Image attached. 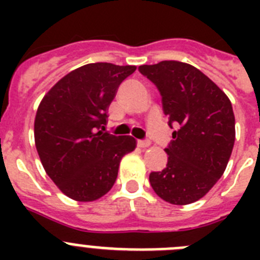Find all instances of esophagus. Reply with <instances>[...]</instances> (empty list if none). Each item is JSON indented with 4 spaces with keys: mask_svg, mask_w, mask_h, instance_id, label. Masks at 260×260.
Here are the masks:
<instances>
[{
    "mask_svg": "<svg viewBox=\"0 0 260 260\" xmlns=\"http://www.w3.org/2000/svg\"><path fill=\"white\" fill-rule=\"evenodd\" d=\"M150 141H138V146L141 148H147V147H150Z\"/></svg>",
    "mask_w": 260,
    "mask_h": 260,
    "instance_id": "34e87169",
    "label": "esophagus"
}]
</instances>
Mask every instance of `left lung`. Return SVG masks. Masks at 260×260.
I'll use <instances>...</instances> for the list:
<instances>
[{
    "mask_svg": "<svg viewBox=\"0 0 260 260\" xmlns=\"http://www.w3.org/2000/svg\"><path fill=\"white\" fill-rule=\"evenodd\" d=\"M157 87L173 128L167 167L150 174L153 191L177 206L194 203L213 187L228 165L236 139L232 103L194 66L161 61L139 66Z\"/></svg>",
    "mask_w": 260,
    "mask_h": 260,
    "instance_id": "1",
    "label": "left lung"
}]
</instances>
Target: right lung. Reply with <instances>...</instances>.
Wrapping results in <instances>:
<instances>
[{
    "instance_id": "1",
    "label": "right lung",
    "mask_w": 260,
    "mask_h": 260,
    "mask_svg": "<svg viewBox=\"0 0 260 260\" xmlns=\"http://www.w3.org/2000/svg\"><path fill=\"white\" fill-rule=\"evenodd\" d=\"M137 70L96 62L59 79L35 117V144L48 176L69 198L92 202L114 185L121 158L135 150L130 135L103 133L108 108L123 80Z\"/></svg>"
}]
</instances>
